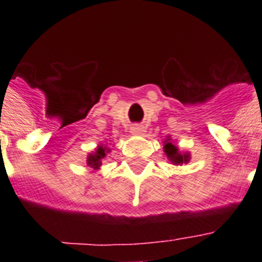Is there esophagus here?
Listing matches in <instances>:
<instances>
[{
	"label": "esophagus",
	"instance_id": "34e87169",
	"mask_svg": "<svg viewBox=\"0 0 262 262\" xmlns=\"http://www.w3.org/2000/svg\"><path fill=\"white\" fill-rule=\"evenodd\" d=\"M130 132L133 133V135H143L144 132H145V129H144L143 125L136 123V125H133V126L130 127Z\"/></svg>",
	"mask_w": 262,
	"mask_h": 262
}]
</instances>
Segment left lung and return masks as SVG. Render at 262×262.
Masks as SVG:
<instances>
[{
    "label": "left lung",
    "instance_id": "8db88e82",
    "mask_svg": "<svg viewBox=\"0 0 262 262\" xmlns=\"http://www.w3.org/2000/svg\"><path fill=\"white\" fill-rule=\"evenodd\" d=\"M164 152H166V155H167V158L171 162H174V163H178V164H182V163H187L189 162V159H190V156H189V154H179L178 148L175 147L174 144L172 143H166V145H164Z\"/></svg>",
    "mask_w": 262,
    "mask_h": 262
}]
</instances>
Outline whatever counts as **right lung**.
I'll return each mask as SVG.
<instances>
[{"label":"right lung","instance_id":"add662e5","mask_svg":"<svg viewBox=\"0 0 262 262\" xmlns=\"http://www.w3.org/2000/svg\"><path fill=\"white\" fill-rule=\"evenodd\" d=\"M106 151H108V149H106V148H103V147H99L94 155L88 156V160H87L88 166H91L92 168L100 167V166H102V159L106 156Z\"/></svg>","mask_w":262,"mask_h":262}]
</instances>
